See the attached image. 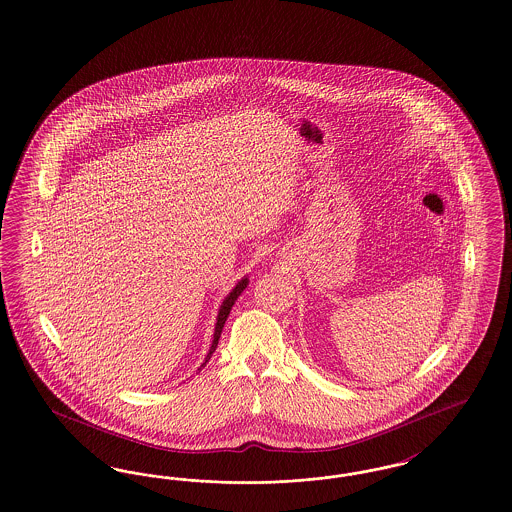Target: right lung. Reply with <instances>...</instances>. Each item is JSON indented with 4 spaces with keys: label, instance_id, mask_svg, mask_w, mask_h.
<instances>
[{
    "label": "right lung",
    "instance_id": "right-lung-1",
    "mask_svg": "<svg viewBox=\"0 0 512 512\" xmlns=\"http://www.w3.org/2000/svg\"><path fill=\"white\" fill-rule=\"evenodd\" d=\"M247 287V278L244 280H240L236 287L230 291V295L226 297L225 301H223V305H221V310H219V316H217V326H215V333H213V345L209 348V354H207V358H205V364L209 362V358H211V354L215 352V348L219 345V337H221V331L225 328L226 318H228V314H230V308L232 305L236 303V299L242 295V291ZM204 364V366H205ZM202 366V368H204Z\"/></svg>",
    "mask_w": 512,
    "mask_h": 512
}]
</instances>
